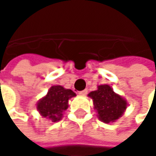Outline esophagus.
Instances as JSON below:
<instances>
[{
    "instance_id": "34e87169",
    "label": "esophagus",
    "mask_w": 156,
    "mask_h": 156,
    "mask_svg": "<svg viewBox=\"0 0 156 156\" xmlns=\"http://www.w3.org/2000/svg\"><path fill=\"white\" fill-rule=\"evenodd\" d=\"M87 94V89H84V90L78 92V95H80V96H86Z\"/></svg>"
}]
</instances>
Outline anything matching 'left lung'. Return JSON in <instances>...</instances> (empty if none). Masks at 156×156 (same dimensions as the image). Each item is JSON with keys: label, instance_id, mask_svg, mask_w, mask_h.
Returning a JSON list of instances; mask_svg holds the SVG:
<instances>
[{"label": "left lung", "instance_id": "left-lung-1", "mask_svg": "<svg viewBox=\"0 0 156 156\" xmlns=\"http://www.w3.org/2000/svg\"><path fill=\"white\" fill-rule=\"evenodd\" d=\"M88 97L93 100L99 120L107 124L119 119L127 108L126 100L115 93L109 85L98 86V89L91 91Z\"/></svg>", "mask_w": 156, "mask_h": 156}]
</instances>
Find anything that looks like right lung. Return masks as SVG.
Segmentation results:
<instances>
[{"label":"right lung","mask_w":156,"mask_h":156,"mask_svg":"<svg viewBox=\"0 0 156 156\" xmlns=\"http://www.w3.org/2000/svg\"><path fill=\"white\" fill-rule=\"evenodd\" d=\"M76 97L75 92L62 86H52L47 95L37 103V109L42 117L58 122L62 118L63 112L69 108V100Z\"/></svg>","instance_id":"obj_1"}]
</instances>
